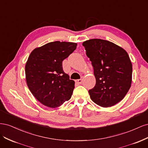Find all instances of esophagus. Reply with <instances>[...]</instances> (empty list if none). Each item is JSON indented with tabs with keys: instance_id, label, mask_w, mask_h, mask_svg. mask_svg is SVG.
Returning <instances> with one entry per match:
<instances>
[{
	"instance_id": "esophagus-1",
	"label": "esophagus",
	"mask_w": 148,
	"mask_h": 148,
	"mask_svg": "<svg viewBox=\"0 0 148 148\" xmlns=\"http://www.w3.org/2000/svg\"><path fill=\"white\" fill-rule=\"evenodd\" d=\"M83 78H84L83 77H81V78H80V79H76V80H75V82H76V83H77V84H82V83L83 82Z\"/></svg>"
}]
</instances>
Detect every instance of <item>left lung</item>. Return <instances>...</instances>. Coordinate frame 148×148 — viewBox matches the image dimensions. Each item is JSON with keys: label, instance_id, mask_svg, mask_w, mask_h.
Instances as JSON below:
<instances>
[{"label": "left lung", "instance_id": "obj_1", "mask_svg": "<svg viewBox=\"0 0 148 148\" xmlns=\"http://www.w3.org/2000/svg\"><path fill=\"white\" fill-rule=\"evenodd\" d=\"M94 69L95 86L89 90L91 100L102 107L122 101L131 87L132 64L128 53L115 44L101 39L83 42Z\"/></svg>", "mask_w": 148, "mask_h": 148}]
</instances>
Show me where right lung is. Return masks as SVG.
I'll list each match as a JSON object with an SVG mask.
<instances>
[{"instance_id":"obj_1","label":"right lung","mask_w":148,"mask_h":148,"mask_svg":"<svg viewBox=\"0 0 148 148\" xmlns=\"http://www.w3.org/2000/svg\"><path fill=\"white\" fill-rule=\"evenodd\" d=\"M77 44L55 41L31 52L25 65L28 87L38 101L56 108L69 101L75 82L62 68V62L77 48Z\"/></svg>"}]
</instances>
